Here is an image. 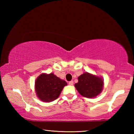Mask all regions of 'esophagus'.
I'll use <instances>...</instances> for the list:
<instances>
[{
	"label": "esophagus",
	"mask_w": 134,
	"mask_h": 134,
	"mask_svg": "<svg viewBox=\"0 0 134 134\" xmlns=\"http://www.w3.org/2000/svg\"><path fill=\"white\" fill-rule=\"evenodd\" d=\"M69 85L70 86H72L73 85V81H70L69 82Z\"/></svg>",
	"instance_id": "34e87169"
}]
</instances>
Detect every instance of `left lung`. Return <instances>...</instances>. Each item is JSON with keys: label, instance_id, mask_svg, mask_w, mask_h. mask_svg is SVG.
<instances>
[{"label": "left lung", "instance_id": "8db88e82", "mask_svg": "<svg viewBox=\"0 0 134 134\" xmlns=\"http://www.w3.org/2000/svg\"><path fill=\"white\" fill-rule=\"evenodd\" d=\"M104 80L102 77L85 72L78 77V83L74 85L81 96L87 98H93L102 92Z\"/></svg>", "mask_w": 134, "mask_h": 134}]
</instances>
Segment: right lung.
<instances>
[{
	"label": "right lung",
	"instance_id": "right-lung-1",
	"mask_svg": "<svg viewBox=\"0 0 134 134\" xmlns=\"http://www.w3.org/2000/svg\"><path fill=\"white\" fill-rule=\"evenodd\" d=\"M67 83L54 73H42L35 81V91L37 96L44 102H51L60 96Z\"/></svg>",
	"mask_w": 134,
	"mask_h": 134
}]
</instances>
